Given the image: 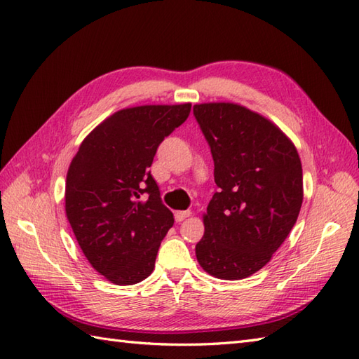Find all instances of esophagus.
<instances>
[{"mask_svg":"<svg viewBox=\"0 0 359 359\" xmlns=\"http://www.w3.org/2000/svg\"><path fill=\"white\" fill-rule=\"evenodd\" d=\"M190 215H192V212L190 210H178V212H175V219H177V222H181L186 218H189Z\"/></svg>","mask_w":359,"mask_h":359,"instance_id":"1","label":"esophagus"}]
</instances>
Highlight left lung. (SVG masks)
<instances>
[{"instance_id": "left-lung-1", "label": "left lung", "mask_w": 359, "mask_h": 359, "mask_svg": "<svg viewBox=\"0 0 359 359\" xmlns=\"http://www.w3.org/2000/svg\"><path fill=\"white\" fill-rule=\"evenodd\" d=\"M194 115L215 163V192L195 253L207 273L243 280L272 259L298 219V150L270 119L235 102H204Z\"/></svg>"}]
</instances>
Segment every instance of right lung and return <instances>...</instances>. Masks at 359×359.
Wrapping results in <instances>:
<instances>
[{
    "mask_svg": "<svg viewBox=\"0 0 359 359\" xmlns=\"http://www.w3.org/2000/svg\"><path fill=\"white\" fill-rule=\"evenodd\" d=\"M190 102L118 110L87 135L66 178V217L92 267L118 285L154 272L173 213L149 167L161 141L186 121Z\"/></svg>",
    "mask_w": 359,
    "mask_h": 359,
    "instance_id": "1",
    "label": "right lung"
}]
</instances>
